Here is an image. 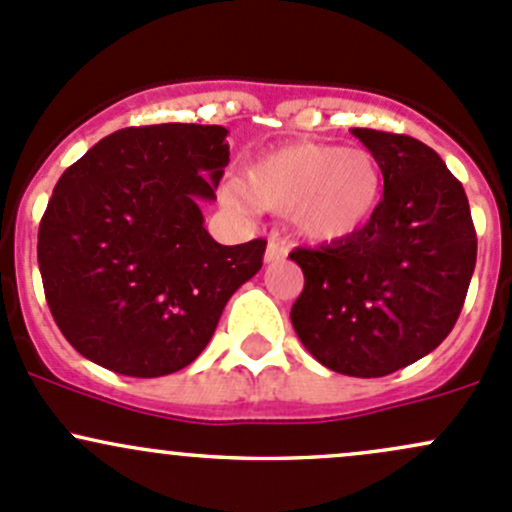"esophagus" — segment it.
Segmentation results:
<instances>
[{
    "instance_id": "1",
    "label": "esophagus",
    "mask_w": 512,
    "mask_h": 512,
    "mask_svg": "<svg viewBox=\"0 0 512 512\" xmlns=\"http://www.w3.org/2000/svg\"><path fill=\"white\" fill-rule=\"evenodd\" d=\"M284 255H287V247L279 245V242H270V245H267V250H265V262H267V265H272V262L282 260Z\"/></svg>"
}]
</instances>
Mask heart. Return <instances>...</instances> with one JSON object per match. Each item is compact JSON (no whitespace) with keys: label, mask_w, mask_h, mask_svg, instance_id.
I'll return each instance as SVG.
<instances>
[{"label":"heart","mask_w":512,"mask_h":512,"mask_svg":"<svg viewBox=\"0 0 512 512\" xmlns=\"http://www.w3.org/2000/svg\"><path fill=\"white\" fill-rule=\"evenodd\" d=\"M385 169L368 149L326 142H289L242 166L225 198L235 208L289 213L294 235L328 245L358 235L380 211Z\"/></svg>","instance_id":"heart-1"}]
</instances>
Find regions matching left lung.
Listing matches in <instances>:
<instances>
[{"label":"left lung","instance_id":"8db88e82","mask_svg":"<svg viewBox=\"0 0 512 512\" xmlns=\"http://www.w3.org/2000/svg\"><path fill=\"white\" fill-rule=\"evenodd\" d=\"M351 134L383 164V203L353 238L289 255L304 272L292 326L328 370L383 378L451 333L476 267V230L464 186L432 147L378 129Z\"/></svg>","mask_w":512,"mask_h":512}]
</instances>
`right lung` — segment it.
Here are the masks:
<instances>
[{
  "instance_id": "right-lung-1",
  "label": "right lung",
  "mask_w": 512,
  "mask_h": 512,
  "mask_svg": "<svg viewBox=\"0 0 512 512\" xmlns=\"http://www.w3.org/2000/svg\"><path fill=\"white\" fill-rule=\"evenodd\" d=\"M220 125L127 127L63 171L39 225L48 309L83 358L161 378L201 355L225 304L262 267L265 240L203 228L230 161Z\"/></svg>"
}]
</instances>
